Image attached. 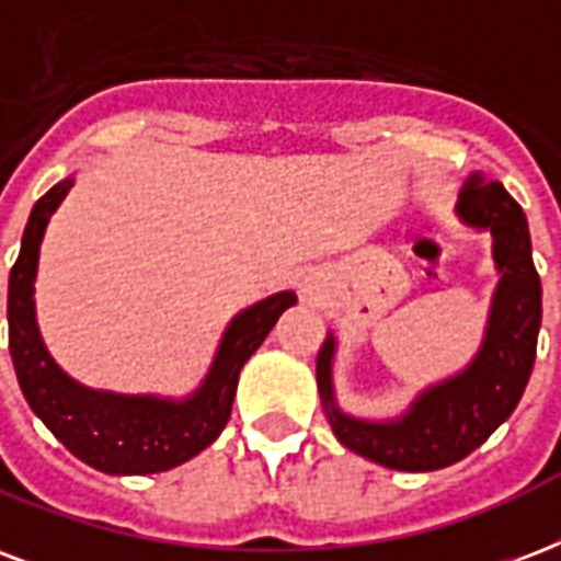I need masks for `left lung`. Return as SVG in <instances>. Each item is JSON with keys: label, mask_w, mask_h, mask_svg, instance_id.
Wrapping results in <instances>:
<instances>
[{"label": "left lung", "mask_w": 561, "mask_h": 561, "mask_svg": "<svg viewBox=\"0 0 561 561\" xmlns=\"http://www.w3.org/2000/svg\"><path fill=\"white\" fill-rule=\"evenodd\" d=\"M459 214L470 226L491 229L500 285L491 302L489 329L468 370L426 388L397 421L370 423L350 417L332 394L329 335L318 353V391L337 442L385 468H447L465 459L515 412L536 362L541 327V279L533 264L527 214L500 182L473 173L459 194Z\"/></svg>", "instance_id": "8db88e82"}]
</instances>
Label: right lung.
<instances>
[{
  "label": "right lung",
  "mask_w": 561,
  "mask_h": 561,
  "mask_svg": "<svg viewBox=\"0 0 561 561\" xmlns=\"http://www.w3.org/2000/svg\"><path fill=\"white\" fill-rule=\"evenodd\" d=\"M70 187L72 179H64L34 203L20 259L11 267L8 347L20 388L49 433L91 468L102 473H158L176 468L224 433L241 367L262 347L282 311L297 302V294L282 290L241 311L226 329L203 388L187 400L91 391L55 365L34 320V276L43 232Z\"/></svg>",
  "instance_id": "1"
}]
</instances>
